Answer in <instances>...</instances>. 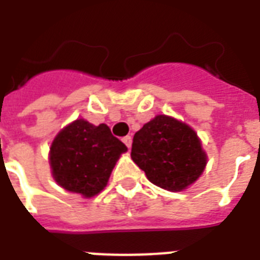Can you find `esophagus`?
I'll return each instance as SVG.
<instances>
[{"label":"esophagus","instance_id":"esophagus-1","mask_svg":"<svg viewBox=\"0 0 260 260\" xmlns=\"http://www.w3.org/2000/svg\"><path fill=\"white\" fill-rule=\"evenodd\" d=\"M122 142H124V144H125L128 148H131V146H132V138H131V136H125V138H122Z\"/></svg>","mask_w":260,"mask_h":260}]
</instances>
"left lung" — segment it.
I'll return each instance as SVG.
<instances>
[{
	"label": "left lung",
	"mask_w": 260,
	"mask_h": 260,
	"mask_svg": "<svg viewBox=\"0 0 260 260\" xmlns=\"http://www.w3.org/2000/svg\"><path fill=\"white\" fill-rule=\"evenodd\" d=\"M131 158L148 181L170 191H182L194 183L206 166L197 134L166 114L156 116L135 134Z\"/></svg>",
	"instance_id": "obj_1"
}]
</instances>
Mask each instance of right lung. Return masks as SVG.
Listing matches in <instances>:
<instances>
[{"label": "right lung", "instance_id": "add662e5", "mask_svg": "<svg viewBox=\"0 0 260 260\" xmlns=\"http://www.w3.org/2000/svg\"><path fill=\"white\" fill-rule=\"evenodd\" d=\"M128 150L106 124L79 118L64 126L50 148L52 177L63 189L90 198L108 183L114 165Z\"/></svg>", "mask_w": 260, "mask_h": 260}]
</instances>
